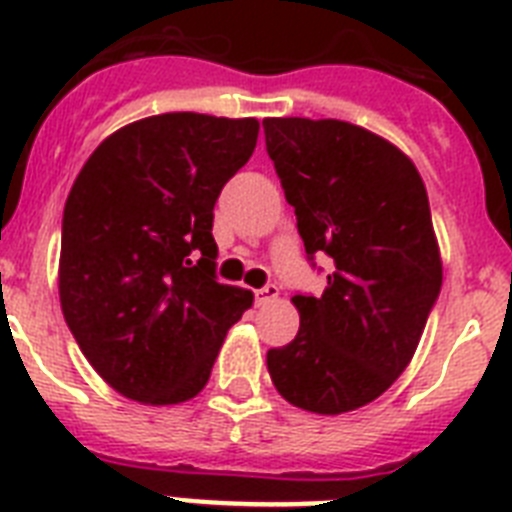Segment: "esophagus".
Masks as SVG:
<instances>
[{"instance_id": "esophagus-1", "label": "esophagus", "mask_w": 512, "mask_h": 512, "mask_svg": "<svg viewBox=\"0 0 512 512\" xmlns=\"http://www.w3.org/2000/svg\"><path fill=\"white\" fill-rule=\"evenodd\" d=\"M276 299H278V286H276V283H268V286H263V289L255 291L257 307H265V304L276 302Z\"/></svg>"}]
</instances>
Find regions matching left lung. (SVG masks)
<instances>
[{"mask_svg":"<svg viewBox=\"0 0 512 512\" xmlns=\"http://www.w3.org/2000/svg\"><path fill=\"white\" fill-rule=\"evenodd\" d=\"M296 229L333 273L322 296L296 294L299 333L268 351L278 393L336 416L380 398L409 367L442 286L424 182L385 137L341 119H263Z\"/></svg>","mask_w":512,"mask_h":512,"instance_id":"8db88e82","label":"left lung"}]
</instances>
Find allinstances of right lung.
Returning <instances> with one entry per match:
<instances>
[{"mask_svg":"<svg viewBox=\"0 0 512 512\" xmlns=\"http://www.w3.org/2000/svg\"><path fill=\"white\" fill-rule=\"evenodd\" d=\"M260 122L171 111L109 135L64 203L59 302L111 388L174 406L205 388L252 291L216 281L213 205Z\"/></svg>","mask_w":512,"mask_h":512,"instance_id":"add662e5","label":"right lung"}]
</instances>
